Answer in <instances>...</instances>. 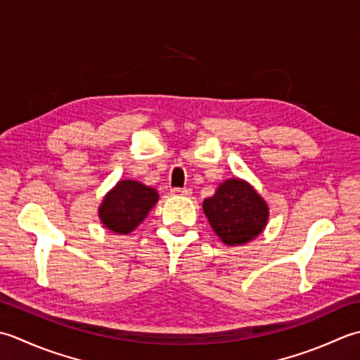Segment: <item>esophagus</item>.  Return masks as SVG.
<instances>
[{
    "mask_svg": "<svg viewBox=\"0 0 360 360\" xmlns=\"http://www.w3.org/2000/svg\"><path fill=\"white\" fill-rule=\"evenodd\" d=\"M171 193L174 195H191V194H193V189H189V188H174Z\"/></svg>",
    "mask_w": 360,
    "mask_h": 360,
    "instance_id": "obj_1",
    "label": "esophagus"
}]
</instances>
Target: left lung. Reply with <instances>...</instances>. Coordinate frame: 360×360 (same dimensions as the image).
Wrapping results in <instances>:
<instances>
[{
	"instance_id": "obj_1",
	"label": "left lung",
	"mask_w": 360,
	"mask_h": 360,
	"mask_svg": "<svg viewBox=\"0 0 360 360\" xmlns=\"http://www.w3.org/2000/svg\"><path fill=\"white\" fill-rule=\"evenodd\" d=\"M203 212L225 245H244L264 231L269 222V205L250 183L239 177L226 179L210 199Z\"/></svg>"
}]
</instances>
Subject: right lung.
<instances>
[{
  "mask_svg": "<svg viewBox=\"0 0 360 360\" xmlns=\"http://www.w3.org/2000/svg\"><path fill=\"white\" fill-rule=\"evenodd\" d=\"M157 202V189L136 180H120L104 195L98 216L104 229L116 234H129L144 221Z\"/></svg>",
  "mask_w": 360,
  "mask_h": 360,
  "instance_id": "obj_1",
  "label": "right lung"
}]
</instances>
